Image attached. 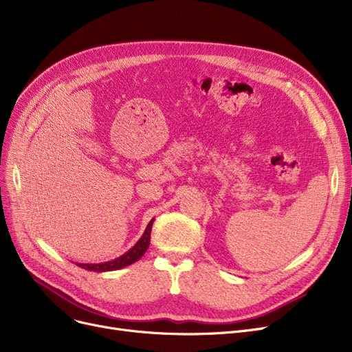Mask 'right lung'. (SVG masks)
I'll use <instances>...</instances> for the list:
<instances>
[{
    "instance_id": "1",
    "label": "right lung",
    "mask_w": 352,
    "mask_h": 352,
    "mask_svg": "<svg viewBox=\"0 0 352 352\" xmlns=\"http://www.w3.org/2000/svg\"><path fill=\"white\" fill-rule=\"evenodd\" d=\"M153 221H150V224L146 226L145 228V232L142 234V236L138 239L137 244L126 251L124 255L116 258V260L113 261H107V263H100V264H78V267L84 268V270H88V271H98V272H102V271H114V270H120L122 267H126V265H131L133 263L138 261L140 258L145 254L148 245H150V238H151V228H153Z\"/></svg>"
}]
</instances>
